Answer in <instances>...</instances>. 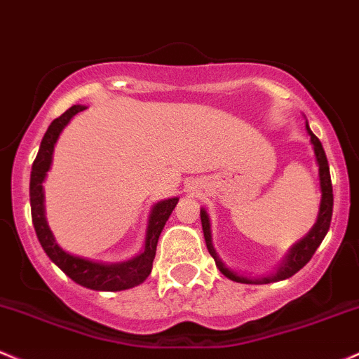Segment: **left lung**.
I'll use <instances>...</instances> for the list:
<instances>
[{
    "label": "left lung",
    "mask_w": 359,
    "mask_h": 359,
    "mask_svg": "<svg viewBox=\"0 0 359 359\" xmlns=\"http://www.w3.org/2000/svg\"><path fill=\"white\" fill-rule=\"evenodd\" d=\"M307 132L310 135V140L313 144V152H316L317 158V164H319V176H320V190H322V201H320V212L319 217H317V224L313 225V229L310 231L304 239L300 241L295 248L290 251V255L287 257L283 264H281L280 269L275 276L271 278H264L263 283H269L273 280H287V278L293 276L297 271H300L305 264L312 259V256L316 255L317 248H319L322 241H324L325 233H327L329 227H331V219H332V207H334V196H332V183H331V172H329V163L327 158H325L324 147H322L320 140L317 139L316 134L310 130L309 123H307ZM200 217H201V227H203V236H205V243H207V249L210 252L213 259H215L217 268L222 271V275H225L229 280L237 281V283H261V280H249V278H244L241 275H236V273L231 271L224 266L222 261L219 259L217 256L215 249L212 245V236H210V222H208V215L205 210H200Z\"/></svg>",
    "instance_id": "left-lung-1"
}]
</instances>
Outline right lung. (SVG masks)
Here are the masks:
<instances>
[{
  "instance_id": "obj_1",
  "label": "right lung",
  "mask_w": 359,
  "mask_h": 359,
  "mask_svg": "<svg viewBox=\"0 0 359 359\" xmlns=\"http://www.w3.org/2000/svg\"><path fill=\"white\" fill-rule=\"evenodd\" d=\"M84 107L74 104L69 110L64 111L59 118H55L47 128L42 142H40L39 154L32 164L30 175V207H32V222H34L35 232L42 244L46 255L54 261L57 266L81 287L100 290V292H118V290L134 288L137 285L144 283L147 276L151 275L152 261L156 257V248L161 232H163L164 224L175 210L178 198L159 201L152 208L151 219H149L147 237H146V249L140 256L134 257L132 261L122 264H102L93 263V261L83 259V257L71 256L66 251L59 248L57 243L52 237L49 225L46 222L43 215V191L42 181L46 178L47 171L50 168L52 152H54V144L57 142V137L62 128L67 126V122L79 111H83Z\"/></svg>"
}]
</instances>
